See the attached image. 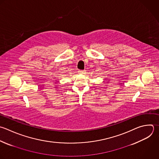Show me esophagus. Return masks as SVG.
I'll return each mask as SVG.
<instances>
[{"label": "esophagus", "instance_id": "34e87169", "mask_svg": "<svg viewBox=\"0 0 159 159\" xmlns=\"http://www.w3.org/2000/svg\"><path fill=\"white\" fill-rule=\"evenodd\" d=\"M85 72H86L85 70H79V71H78V73L80 74H84Z\"/></svg>", "mask_w": 159, "mask_h": 159}]
</instances>
